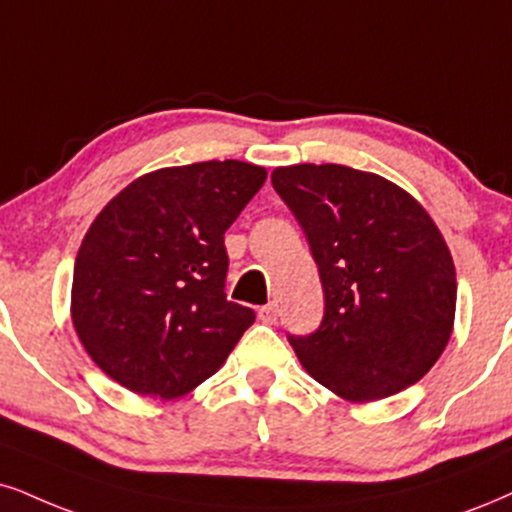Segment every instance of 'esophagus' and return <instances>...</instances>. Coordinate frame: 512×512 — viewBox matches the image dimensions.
I'll list each match as a JSON object with an SVG mask.
<instances>
[{"mask_svg": "<svg viewBox=\"0 0 512 512\" xmlns=\"http://www.w3.org/2000/svg\"><path fill=\"white\" fill-rule=\"evenodd\" d=\"M258 320H261V323L273 325L275 320H277V308H275V304H266V306L258 308Z\"/></svg>", "mask_w": 512, "mask_h": 512, "instance_id": "obj_1", "label": "esophagus"}]
</instances>
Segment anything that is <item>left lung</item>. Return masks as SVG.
<instances>
[{"instance_id":"1","label":"left lung","mask_w":512,"mask_h":512,"mask_svg":"<svg viewBox=\"0 0 512 512\" xmlns=\"http://www.w3.org/2000/svg\"><path fill=\"white\" fill-rule=\"evenodd\" d=\"M275 192L304 227L325 315L289 344L308 375L346 401L399 394L449 344L456 268L439 227L406 189L337 163L275 168Z\"/></svg>"}]
</instances>
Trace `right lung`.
<instances>
[{
	"label": "right lung",
	"instance_id": "right-lung-1",
	"mask_svg": "<svg viewBox=\"0 0 512 512\" xmlns=\"http://www.w3.org/2000/svg\"><path fill=\"white\" fill-rule=\"evenodd\" d=\"M266 178L232 159L161 168L94 218L75 258L71 318L111 380L175 399L225 363L256 320L225 296V230Z\"/></svg>",
	"mask_w": 512,
	"mask_h": 512
}]
</instances>
